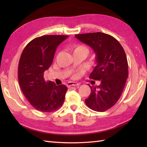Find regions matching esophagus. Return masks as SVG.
Instances as JSON below:
<instances>
[{"label":"esophagus","instance_id":"1","mask_svg":"<svg viewBox=\"0 0 147 147\" xmlns=\"http://www.w3.org/2000/svg\"><path fill=\"white\" fill-rule=\"evenodd\" d=\"M80 85L79 83H78L76 82H68L67 83V86L68 87H70L71 86H78Z\"/></svg>","mask_w":147,"mask_h":147}]
</instances>
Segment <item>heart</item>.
Returning a JSON list of instances; mask_svg holds the SVG:
<instances>
[{"instance_id": "obj_1", "label": "heart", "mask_w": 147, "mask_h": 147, "mask_svg": "<svg viewBox=\"0 0 147 147\" xmlns=\"http://www.w3.org/2000/svg\"><path fill=\"white\" fill-rule=\"evenodd\" d=\"M73 52L74 53L82 52L85 53V54L87 55L88 54V49H87L85 46H84L83 45H78L75 47H74Z\"/></svg>"}]
</instances>
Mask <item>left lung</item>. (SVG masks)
<instances>
[{
  "label": "left lung",
  "mask_w": 147,
  "mask_h": 147,
  "mask_svg": "<svg viewBox=\"0 0 147 147\" xmlns=\"http://www.w3.org/2000/svg\"><path fill=\"white\" fill-rule=\"evenodd\" d=\"M80 41L91 47L97 65L89 78L100 81L91 89L85 103L92 110L104 112L119 99L128 76V64L123 47L113 36L101 32L76 35Z\"/></svg>",
  "instance_id": "left-lung-1"
}]
</instances>
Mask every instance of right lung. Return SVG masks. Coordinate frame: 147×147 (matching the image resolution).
<instances>
[{
	"instance_id": "right-lung-1",
	"label": "right lung",
	"mask_w": 147,
	"mask_h": 147,
	"mask_svg": "<svg viewBox=\"0 0 147 147\" xmlns=\"http://www.w3.org/2000/svg\"><path fill=\"white\" fill-rule=\"evenodd\" d=\"M67 35H44L28 43L18 65V82L26 99L36 110L51 112L62 105L67 88L46 82L45 70L51 66L57 46Z\"/></svg>"
}]
</instances>
